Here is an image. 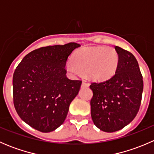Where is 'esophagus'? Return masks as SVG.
<instances>
[{
	"mask_svg": "<svg viewBox=\"0 0 154 154\" xmlns=\"http://www.w3.org/2000/svg\"><path fill=\"white\" fill-rule=\"evenodd\" d=\"M89 86V84H88V83H86V81H83V83H82V87H88Z\"/></svg>",
	"mask_w": 154,
	"mask_h": 154,
	"instance_id": "obj_1",
	"label": "esophagus"
}]
</instances>
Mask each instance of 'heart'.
I'll return each mask as SVG.
<instances>
[{
	"mask_svg": "<svg viewBox=\"0 0 154 154\" xmlns=\"http://www.w3.org/2000/svg\"><path fill=\"white\" fill-rule=\"evenodd\" d=\"M73 63L66 66L67 70L76 75L87 73L94 81H105L116 72L119 65V55L110 48H83L73 55Z\"/></svg>",
	"mask_w": 154,
	"mask_h": 154,
	"instance_id": "obj_1",
	"label": "heart"
}]
</instances>
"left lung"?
Masks as SVG:
<instances>
[{"instance_id":"obj_1","label":"left lung","mask_w":154,"mask_h":154,"mask_svg":"<svg viewBox=\"0 0 154 154\" xmlns=\"http://www.w3.org/2000/svg\"><path fill=\"white\" fill-rule=\"evenodd\" d=\"M119 65L114 76L101 83H91L93 91L91 116L102 131L122 130L139 112L143 91V80L139 64L129 51L116 46Z\"/></svg>"}]
</instances>
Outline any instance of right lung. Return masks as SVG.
<instances>
[{
  "instance_id": "right-lung-1",
  "label": "right lung",
  "mask_w": 154,
  "mask_h": 154,
  "mask_svg": "<svg viewBox=\"0 0 154 154\" xmlns=\"http://www.w3.org/2000/svg\"><path fill=\"white\" fill-rule=\"evenodd\" d=\"M80 45L42 47L31 51L17 66L12 77L13 103L19 117L42 133L63 124L81 80L66 77L68 56Z\"/></svg>"
}]
</instances>
